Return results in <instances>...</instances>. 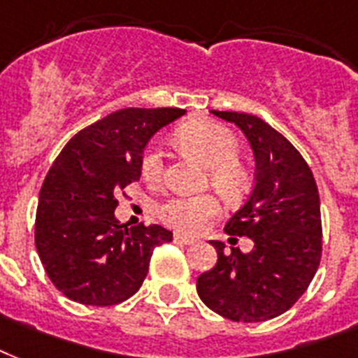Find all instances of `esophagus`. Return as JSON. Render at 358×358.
Here are the masks:
<instances>
[{"label":"esophagus","instance_id":"1","mask_svg":"<svg viewBox=\"0 0 358 358\" xmlns=\"http://www.w3.org/2000/svg\"><path fill=\"white\" fill-rule=\"evenodd\" d=\"M173 241H176V243H181V245H196V243H198V241L192 239V237H188V235L182 234L173 235Z\"/></svg>","mask_w":358,"mask_h":358}]
</instances>
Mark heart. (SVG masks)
<instances>
[{"mask_svg": "<svg viewBox=\"0 0 358 358\" xmlns=\"http://www.w3.org/2000/svg\"><path fill=\"white\" fill-rule=\"evenodd\" d=\"M176 141L179 148L194 155L207 166L209 181L218 192L228 199L239 198L248 187V173L243 168L239 157V143L228 129L213 121H190L177 130ZM162 153L159 148H148L141 159V173L148 181H157L162 176ZM220 203L213 194L198 196H176L166 199L159 207V217L168 226L198 234L210 218L218 215Z\"/></svg>", "mask_w": 358, "mask_h": 358, "instance_id": "heart-1", "label": "heart"}]
</instances>
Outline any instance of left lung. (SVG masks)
<instances>
[{"mask_svg":"<svg viewBox=\"0 0 358 358\" xmlns=\"http://www.w3.org/2000/svg\"><path fill=\"white\" fill-rule=\"evenodd\" d=\"M250 143L256 179L250 196L226 224V234L254 243L243 252L220 241L217 265L199 274V299L231 321L273 320L306 292L321 259L320 192L306 160L292 141L256 115L217 112Z\"/></svg>","mask_w":358,"mask_h":358,"instance_id":"obj_1","label":"left lung"}]
</instances>
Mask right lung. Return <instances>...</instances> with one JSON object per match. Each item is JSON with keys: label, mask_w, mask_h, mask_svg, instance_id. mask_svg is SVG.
I'll list each match as a JSON object with an SVG mask.
<instances>
[{"label": "right lung", "mask_w": 358, "mask_h": 358, "mask_svg": "<svg viewBox=\"0 0 358 358\" xmlns=\"http://www.w3.org/2000/svg\"><path fill=\"white\" fill-rule=\"evenodd\" d=\"M179 108H123L80 130L50 168L38 194L35 245L52 284L74 303L112 306L148 276L162 226L127 228L115 196L141 176L149 140L185 115Z\"/></svg>", "instance_id": "right-lung-1"}]
</instances>
